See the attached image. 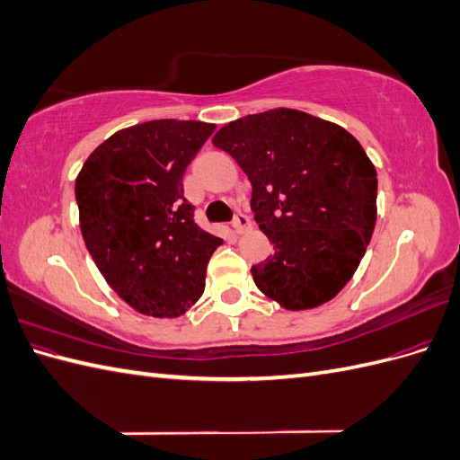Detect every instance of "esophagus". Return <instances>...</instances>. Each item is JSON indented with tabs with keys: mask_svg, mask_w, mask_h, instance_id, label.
Returning a JSON list of instances; mask_svg holds the SVG:
<instances>
[{
	"mask_svg": "<svg viewBox=\"0 0 460 460\" xmlns=\"http://www.w3.org/2000/svg\"><path fill=\"white\" fill-rule=\"evenodd\" d=\"M249 228H252V218H249L247 215L240 213L235 215V220H234V230L238 234H245Z\"/></svg>",
	"mask_w": 460,
	"mask_h": 460,
	"instance_id": "obj_1",
	"label": "esophagus"
}]
</instances>
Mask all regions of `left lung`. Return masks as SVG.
<instances>
[{
  "mask_svg": "<svg viewBox=\"0 0 460 460\" xmlns=\"http://www.w3.org/2000/svg\"><path fill=\"white\" fill-rule=\"evenodd\" d=\"M213 144L247 174L255 222L274 243L252 267L257 288L288 311L336 297L365 257L378 215V178L357 137L280 107L225 124Z\"/></svg>",
  "mask_w": 460,
  "mask_h": 460,
  "instance_id": "8db88e82",
  "label": "left lung"
}]
</instances>
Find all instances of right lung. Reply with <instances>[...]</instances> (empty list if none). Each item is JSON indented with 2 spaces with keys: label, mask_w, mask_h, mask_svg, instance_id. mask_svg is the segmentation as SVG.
Returning a JSON list of instances; mask_svg holds the SVG:
<instances>
[{
  "label": "right lung",
  "mask_w": 460,
  "mask_h": 460,
  "mask_svg": "<svg viewBox=\"0 0 460 460\" xmlns=\"http://www.w3.org/2000/svg\"><path fill=\"white\" fill-rule=\"evenodd\" d=\"M215 124L147 120L97 146L76 176L82 238L105 282L137 313L176 318L198 303L217 235L193 222L182 176Z\"/></svg>",
  "instance_id": "add662e5"
}]
</instances>
